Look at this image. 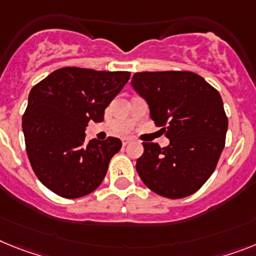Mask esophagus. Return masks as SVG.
<instances>
[{
    "instance_id": "esophagus-1",
    "label": "esophagus",
    "mask_w": 256,
    "mask_h": 256,
    "mask_svg": "<svg viewBox=\"0 0 256 256\" xmlns=\"http://www.w3.org/2000/svg\"><path fill=\"white\" fill-rule=\"evenodd\" d=\"M128 143H132V139H128V138L122 139V144H124V146H128Z\"/></svg>"
}]
</instances>
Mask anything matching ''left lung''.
<instances>
[{
    "label": "left lung",
    "instance_id": "1",
    "mask_svg": "<svg viewBox=\"0 0 256 256\" xmlns=\"http://www.w3.org/2000/svg\"><path fill=\"white\" fill-rule=\"evenodd\" d=\"M132 86L150 106L168 147L143 143L136 172L154 192L180 199L196 192L216 169L228 130L222 98L192 72H144Z\"/></svg>",
    "mask_w": 256,
    "mask_h": 256
}]
</instances>
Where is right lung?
I'll return each mask as SVG.
<instances>
[{"instance_id":"obj_1","label":"right lung","mask_w":256,"mask_h":256,"mask_svg":"<svg viewBox=\"0 0 256 256\" xmlns=\"http://www.w3.org/2000/svg\"><path fill=\"white\" fill-rule=\"evenodd\" d=\"M128 79V72L68 66L32 87L22 128L28 160L45 188L75 199L100 186L122 142L109 136L87 143L86 126L104 120L105 108Z\"/></svg>"}]
</instances>
